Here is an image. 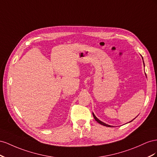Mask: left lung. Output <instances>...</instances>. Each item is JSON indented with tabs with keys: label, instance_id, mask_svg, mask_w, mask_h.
<instances>
[{
	"label": "left lung",
	"instance_id": "1",
	"mask_svg": "<svg viewBox=\"0 0 157 157\" xmlns=\"http://www.w3.org/2000/svg\"><path fill=\"white\" fill-rule=\"evenodd\" d=\"M93 117H94V118H95V120L97 121V122H98V123H99V124H101V125H102V126H106V127H112L111 126H110V125H108V124H105V123H104V122H101V120H98L96 116H95V114H94L93 113ZM132 121H133V120H132ZM131 121V122H132Z\"/></svg>",
	"mask_w": 157,
	"mask_h": 157
}]
</instances>
